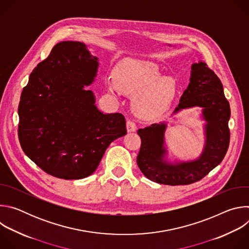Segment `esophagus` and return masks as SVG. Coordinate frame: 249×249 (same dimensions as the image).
<instances>
[{
	"label": "esophagus",
	"mask_w": 249,
	"mask_h": 249,
	"mask_svg": "<svg viewBox=\"0 0 249 249\" xmlns=\"http://www.w3.org/2000/svg\"><path fill=\"white\" fill-rule=\"evenodd\" d=\"M126 128H127V132L131 133V132H135L136 131L137 126H136V124L133 121L128 120L127 123H126Z\"/></svg>",
	"instance_id": "1"
}]
</instances>
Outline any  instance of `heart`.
I'll return each instance as SVG.
<instances>
[{"instance_id":"b5f03b06","label":"heart","mask_w":249,"mask_h":249,"mask_svg":"<svg viewBox=\"0 0 249 249\" xmlns=\"http://www.w3.org/2000/svg\"><path fill=\"white\" fill-rule=\"evenodd\" d=\"M108 89L111 92L121 89L134 95L135 112L142 117H155L169 106L175 93V84L169 78H162L153 63L128 58L116 66Z\"/></svg>"}]
</instances>
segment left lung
<instances>
[{
  "label": "left lung",
  "instance_id": "obj_1",
  "mask_svg": "<svg viewBox=\"0 0 249 249\" xmlns=\"http://www.w3.org/2000/svg\"><path fill=\"white\" fill-rule=\"evenodd\" d=\"M196 106L202 107V118L206 121L205 146L197 160L174 163L165 160V123L138 130L141 149L137 163L150 180L172 186L191 184L202 179L225 158L230 145V103L220 79L201 61L192 64L190 83L173 114Z\"/></svg>",
  "mask_w": 249,
  "mask_h": 249
}]
</instances>
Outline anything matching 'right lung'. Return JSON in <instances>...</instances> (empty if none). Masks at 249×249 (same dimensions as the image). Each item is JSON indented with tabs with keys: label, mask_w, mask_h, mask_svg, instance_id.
Listing matches in <instances>:
<instances>
[{
	"label": "right lung",
	"mask_w": 249,
	"mask_h": 249,
	"mask_svg": "<svg viewBox=\"0 0 249 249\" xmlns=\"http://www.w3.org/2000/svg\"><path fill=\"white\" fill-rule=\"evenodd\" d=\"M98 59L86 44L63 41L29 76L18 104V139L24 154L46 173L82 179L98 166L105 150L126 135L121 113L103 114L86 86Z\"/></svg>",
	"instance_id": "add662e5"
}]
</instances>
